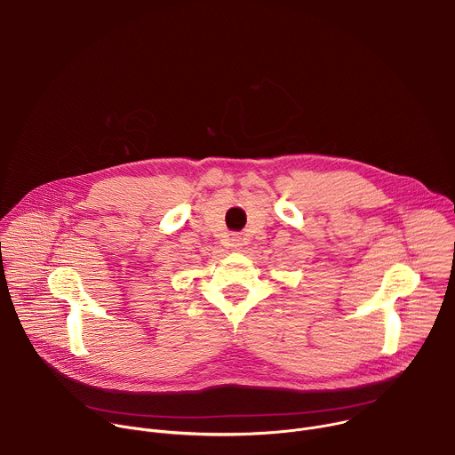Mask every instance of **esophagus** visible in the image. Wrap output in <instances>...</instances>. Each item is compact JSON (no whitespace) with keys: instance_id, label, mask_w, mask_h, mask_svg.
Returning <instances> with one entry per match:
<instances>
[{"instance_id":"1","label":"esophagus","mask_w":455,"mask_h":455,"mask_svg":"<svg viewBox=\"0 0 455 455\" xmlns=\"http://www.w3.org/2000/svg\"><path fill=\"white\" fill-rule=\"evenodd\" d=\"M243 244H244V237L239 235V234H232V237H230V246H232L234 250H241Z\"/></svg>"}]
</instances>
